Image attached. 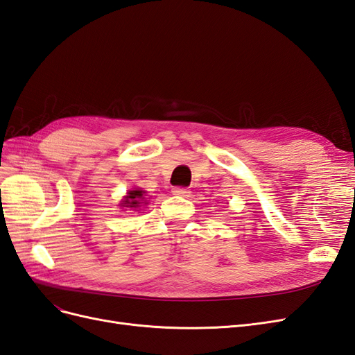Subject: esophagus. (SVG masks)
<instances>
[{
	"mask_svg": "<svg viewBox=\"0 0 355 355\" xmlns=\"http://www.w3.org/2000/svg\"><path fill=\"white\" fill-rule=\"evenodd\" d=\"M171 192H173V196H178V197H188L189 196V191L187 188H182V187H175L173 189H171Z\"/></svg>",
	"mask_w": 355,
	"mask_h": 355,
	"instance_id": "1",
	"label": "esophagus"
}]
</instances>
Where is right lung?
I'll return each mask as SVG.
<instances>
[{
  "instance_id": "1",
  "label": "right lung",
  "mask_w": 355,
  "mask_h": 355,
  "mask_svg": "<svg viewBox=\"0 0 355 355\" xmlns=\"http://www.w3.org/2000/svg\"><path fill=\"white\" fill-rule=\"evenodd\" d=\"M145 194L146 192L142 189H133L128 191L127 196L124 197V200L121 201L120 206L121 207H130V209H139L142 207L144 204H148L145 200Z\"/></svg>"
}]
</instances>
